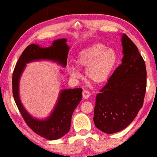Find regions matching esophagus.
I'll return each mask as SVG.
<instances>
[{
	"label": "esophagus",
	"instance_id": "34e87169",
	"mask_svg": "<svg viewBox=\"0 0 157 157\" xmlns=\"http://www.w3.org/2000/svg\"><path fill=\"white\" fill-rule=\"evenodd\" d=\"M82 94H83V98H84V99H87V98L90 96V95H91V94H90L88 91H83L82 92Z\"/></svg>",
	"mask_w": 157,
	"mask_h": 157
}]
</instances>
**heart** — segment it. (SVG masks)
<instances>
[{
    "instance_id": "b5f03b06",
    "label": "heart",
    "mask_w": 157,
    "mask_h": 157,
    "mask_svg": "<svg viewBox=\"0 0 157 157\" xmlns=\"http://www.w3.org/2000/svg\"><path fill=\"white\" fill-rule=\"evenodd\" d=\"M117 61V55L111 48H106L102 44H95L81 50L76 59L77 66L85 68L86 77L95 83L106 81ZM67 70L72 78L78 79L81 73L78 67L68 65Z\"/></svg>"
}]
</instances>
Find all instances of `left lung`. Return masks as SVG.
Segmentation results:
<instances>
[{
    "instance_id": "1",
    "label": "left lung",
    "mask_w": 157,
    "mask_h": 157,
    "mask_svg": "<svg viewBox=\"0 0 157 157\" xmlns=\"http://www.w3.org/2000/svg\"><path fill=\"white\" fill-rule=\"evenodd\" d=\"M121 64L96 96L94 122L106 134L123 130L134 121L143 106L147 70L143 58L130 38L123 33Z\"/></svg>"
}]
</instances>
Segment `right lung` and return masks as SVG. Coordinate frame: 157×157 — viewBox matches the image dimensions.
Masks as SVG:
<instances>
[{
  "label": "right lung",
  "mask_w": 157,
  "mask_h": 157,
  "mask_svg": "<svg viewBox=\"0 0 157 157\" xmlns=\"http://www.w3.org/2000/svg\"><path fill=\"white\" fill-rule=\"evenodd\" d=\"M66 41V38L57 39L53 40L51 46L44 48L35 44L30 45L19 58L13 74V94L21 115L34 132L48 140H56L69 132L72 114L82 98V89L76 88L61 90L50 114L44 119H38L30 114L23 105L19 94V85L27 63L49 61L65 68L69 51ZM61 72L63 73L62 71Z\"/></svg>",
  "instance_id": "obj_1"
}]
</instances>
